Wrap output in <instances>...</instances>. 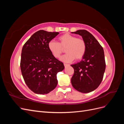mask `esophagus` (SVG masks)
Segmentation results:
<instances>
[{
	"instance_id": "1",
	"label": "esophagus",
	"mask_w": 124,
	"mask_h": 124,
	"mask_svg": "<svg viewBox=\"0 0 124 124\" xmlns=\"http://www.w3.org/2000/svg\"><path fill=\"white\" fill-rule=\"evenodd\" d=\"M69 65V64H67V63H64V66H65V67H66L67 66H68Z\"/></svg>"
}]
</instances>
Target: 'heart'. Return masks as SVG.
I'll return each mask as SVG.
<instances>
[{"mask_svg": "<svg viewBox=\"0 0 124 124\" xmlns=\"http://www.w3.org/2000/svg\"><path fill=\"white\" fill-rule=\"evenodd\" d=\"M59 43L51 40L48 43V48L55 58H59L64 52L67 53L62 56L61 60L66 62L77 61L83 58L86 52V44L82 38L77 37L70 33H65L58 37Z\"/></svg>", "mask_w": 124, "mask_h": 124, "instance_id": "b5f03b06", "label": "heart"}]
</instances>
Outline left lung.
Masks as SVG:
<instances>
[{"mask_svg":"<svg viewBox=\"0 0 124 124\" xmlns=\"http://www.w3.org/2000/svg\"><path fill=\"white\" fill-rule=\"evenodd\" d=\"M72 33L82 37L86 44V52L80 62L71 65L74 71L71 84L78 92H91L98 87L103 78L106 62L103 47L86 30H78Z\"/></svg>","mask_w":124,"mask_h":124,"instance_id":"obj_1","label":"left lung"}]
</instances>
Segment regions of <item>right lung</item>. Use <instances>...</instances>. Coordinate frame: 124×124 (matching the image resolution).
<instances>
[{"mask_svg": "<svg viewBox=\"0 0 124 124\" xmlns=\"http://www.w3.org/2000/svg\"><path fill=\"white\" fill-rule=\"evenodd\" d=\"M59 34L40 30L23 46L20 67L28 88L37 94H46L56 87V74L65 68L63 63L52 55L48 43Z\"/></svg>", "mask_w": 124, "mask_h": 124, "instance_id": "1", "label": "right lung"}]
</instances>
